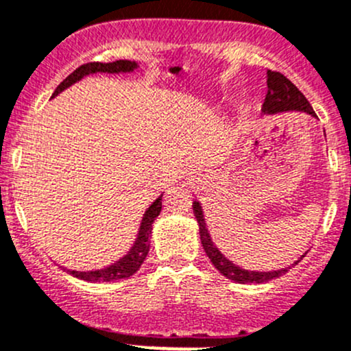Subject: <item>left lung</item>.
Returning a JSON list of instances; mask_svg holds the SVG:
<instances>
[{
	"label": "left lung",
	"mask_w": 351,
	"mask_h": 351,
	"mask_svg": "<svg viewBox=\"0 0 351 351\" xmlns=\"http://www.w3.org/2000/svg\"><path fill=\"white\" fill-rule=\"evenodd\" d=\"M264 114H278V112H286V110H301V112L311 114L316 117L315 110H313L311 104L308 102V99L301 94V90L291 82L289 79L282 75L281 72H274V70H267V94H265V101L263 104ZM193 212L197 217L198 227H200V241L204 245L206 256H208L210 263L215 265L217 271L220 274L225 276L227 279L241 284H261L267 282L271 279L279 278V276L286 274L287 269H279V271H269V272H257V271H247V269L239 267L232 261H228L227 257L220 252L215 247V243L212 242V237L208 234V228H206L204 210L198 202H193ZM306 256V252H304ZM304 256H301V259ZM301 259H298L293 265H296Z\"/></svg>",
	"instance_id": "left-lung-1"
}]
</instances>
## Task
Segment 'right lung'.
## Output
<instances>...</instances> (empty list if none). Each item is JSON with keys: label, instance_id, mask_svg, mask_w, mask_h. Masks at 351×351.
Listing matches in <instances>:
<instances>
[{"label": "right lung", "instance_id": "add662e5", "mask_svg": "<svg viewBox=\"0 0 351 351\" xmlns=\"http://www.w3.org/2000/svg\"><path fill=\"white\" fill-rule=\"evenodd\" d=\"M138 69V64L131 60H116L109 62V64H102V62H90V64L80 65L79 69L73 70L72 73L60 82V86L55 88L53 95L60 94L62 90L72 86V84L79 82L80 79L88 75V73H97V72H108V73H119V72H132V70ZM163 197V195H161ZM158 197L156 200L151 204L149 208L145 212V217L141 220V227H139V234L136 237L134 245L131 247V250L124 257H121L119 261H116L114 264H110L109 267L97 269V271H70V269H65L69 274H72L73 278H79L82 281L88 282H109V281H121V279L131 278L132 274L138 272V269L141 267V264L145 263L147 252H149V237L151 230H153V222L161 212V200L163 198Z\"/></svg>", "mask_w": 351, "mask_h": 351}]
</instances>
